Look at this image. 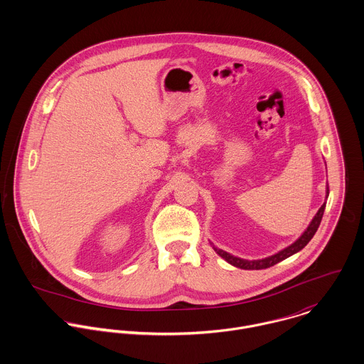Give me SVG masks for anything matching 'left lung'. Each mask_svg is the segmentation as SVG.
Listing matches in <instances>:
<instances>
[{
	"label": "left lung",
	"mask_w": 364,
	"mask_h": 364,
	"mask_svg": "<svg viewBox=\"0 0 364 364\" xmlns=\"http://www.w3.org/2000/svg\"><path fill=\"white\" fill-rule=\"evenodd\" d=\"M328 195H329V188L326 189V196H328ZM325 206H326V203H323V205L319 208V210L316 211V214L314 215L310 225L307 227V230L303 232V235H301L296 242H293L290 247L282 250L280 252H277V254H274V255H272V257H269V258L258 260L241 259V258H237V257L230 255L228 252H225V251H223V250H217V248H214V247H213V248H214V251H215L223 259L227 260L230 264H232V266H235V267L245 269V270H259V269L270 267V266H273V264H276V263H279V262H282V260L286 259V258H289V257H291V255H294V254H297L299 251H301V250L311 241L314 234L316 232V230H318V227H319V224H321V220H322V215H323Z\"/></svg>",
	"instance_id": "left-lung-1"
}]
</instances>
